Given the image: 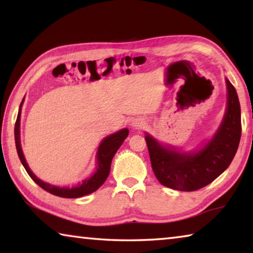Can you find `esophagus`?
<instances>
[{
	"label": "esophagus",
	"mask_w": 253,
	"mask_h": 253,
	"mask_svg": "<svg viewBox=\"0 0 253 253\" xmlns=\"http://www.w3.org/2000/svg\"><path fill=\"white\" fill-rule=\"evenodd\" d=\"M145 125V123L142 121V119H134L131 123V126L135 128V129H140V128H143Z\"/></svg>",
	"instance_id": "34e87169"
}]
</instances>
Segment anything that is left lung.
<instances>
[{
  "mask_svg": "<svg viewBox=\"0 0 253 253\" xmlns=\"http://www.w3.org/2000/svg\"><path fill=\"white\" fill-rule=\"evenodd\" d=\"M225 81L228 104L223 121L202 148L183 153L163 146L151 135L145 136L153 172L162 185L177 191H196L229 168L241 138V109L237 90L229 79Z\"/></svg>",
  "mask_w": 253,
  "mask_h": 253,
  "instance_id": "1",
  "label": "left lung"
}]
</instances>
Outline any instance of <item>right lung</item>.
<instances>
[{
	"mask_svg": "<svg viewBox=\"0 0 253 253\" xmlns=\"http://www.w3.org/2000/svg\"><path fill=\"white\" fill-rule=\"evenodd\" d=\"M23 100L20 105L18 118H16V122H15L14 138H15V146H16V151H18L19 158L21 163H22V165L24 166L25 170H27L28 174L30 175V177H31L40 187L43 188V190H45L46 192H49V193L53 195L60 196V198H66V199L81 198V196L90 194L92 192L97 191L98 188L105 183L107 177H108L109 172H110V164H111V161H113V157L118 151V148L122 146V144L124 143V140L126 139L128 134H129V130H128L127 128H124V129L115 132V134L107 136L106 138H104V140H102L101 144L99 145V148H98V152H97L96 170L90 177L84 179L83 183H80L74 187L54 186V185H51L49 183L41 181L40 178H38L36 175L32 173V170L30 169L28 163L24 158L22 148H21V142H20V118H21V109H22Z\"/></svg>",
	"mask_w": 253,
	"mask_h": 253,
	"instance_id": "1",
	"label": "right lung"
}]
</instances>
